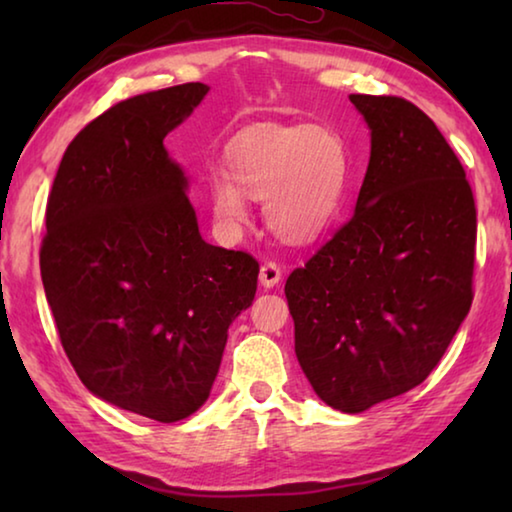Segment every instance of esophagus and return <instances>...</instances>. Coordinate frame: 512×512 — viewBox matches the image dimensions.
<instances>
[{"label": "esophagus", "mask_w": 512, "mask_h": 512, "mask_svg": "<svg viewBox=\"0 0 512 512\" xmlns=\"http://www.w3.org/2000/svg\"><path fill=\"white\" fill-rule=\"evenodd\" d=\"M280 280H282V271L277 264L266 262L262 268H259V284H262L264 289H273Z\"/></svg>", "instance_id": "esophagus-1"}]
</instances>
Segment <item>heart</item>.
I'll return each instance as SVG.
<instances>
[{"instance_id":"obj_1","label":"heart","mask_w":512,"mask_h":512,"mask_svg":"<svg viewBox=\"0 0 512 512\" xmlns=\"http://www.w3.org/2000/svg\"><path fill=\"white\" fill-rule=\"evenodd\" d=\"M228 176L207 183L214 219L239 230L248 198H264V219L289 244H311L339 219L350 187L348 144L329 126H259L228 149Z\"/></svg>"}]
</instances>
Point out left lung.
Instances as JSON below:
<instances>
[{"label": "left lung", "instance_id": "left-lung-1", "mask_svg": "<svg viewBox=\"0 0 512 512\" xmlns=\"http://www.w3.org/2000/svg\"><path fill=\"white\" fill-rule=\"evenodd\" d=\"M370 131L354 216L289 275L296 357L327 406L411 391L472 305L476 210L452 146L400 97L350 94Z\"/></svg>", "mask_w": 512, "mask_h": 512}]
</instances>
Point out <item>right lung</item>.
I'll use <instances>...</instances> for the list:
<instances>
[{"label":"right lung","mask_w":512,"mask_h":512,"mask_svg":"<svg viewBox=\"0 0 512 512\" xmlns=\"http://www.w3.org/2000/svg\"><path fill=\"white\" fill-rule=\"evenodd\" d=\"M207 92L140 94L85 126L60 160L40 250L76 375L99 400L158 422L207 402L228 329L257 291L253 257L201 237L187 173L164 146Z\"/></svg>","instance_id":"obj_1"}]
</instances>
